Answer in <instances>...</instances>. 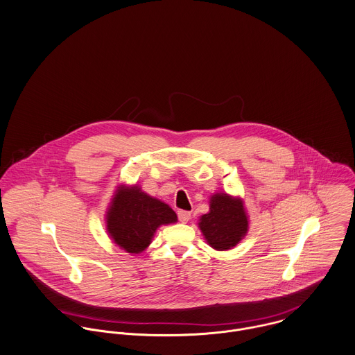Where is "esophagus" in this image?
Masks as SVG:
<instances>
[{"label": "esophagus", "instance_id": "obj_1", "mask_svg": "<svg viewBox=\"0 0 355 355\" xmlns=\"http://www.w3.org/2000/svg\"><path fill=\"white\" fill-rule=\"evenodd\" d=\"M178 216H179V220H180L182 223H187V222L190 220V218H191V214L187 212V211H179V212H178Z\"/></svg>", "mask_w": 355, "mask_h": 355}]
</instances>
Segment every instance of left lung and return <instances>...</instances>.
Listing matches in <instances>:
<instances>
[{
    "label": "left lung",
    "mask_w": 355,
    "mask_h": 355,
    "mask_svg": "<svg viewBox=\"0 0 355 355\" xmlns=\"http://www.w3.org/2000/svg\"><path fill=\"white\" fill-rule=\"evenodd\" d=\"M207 243L215 250L236 246L249 230V216L241 197L215 193L209 197V212L198 220Z\"/></svg>",
    "instance_id": "8db88e82"
}]
</instances>
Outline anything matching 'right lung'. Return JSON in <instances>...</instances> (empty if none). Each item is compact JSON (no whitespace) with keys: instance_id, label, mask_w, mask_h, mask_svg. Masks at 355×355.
<instances>
[{"instance_id":"right-lung-1","label":"right lung","mask_w":355,"mask_h":355,"mask_svg":"<svg viewBox=\"0 0 355 355\" xmlns=\"http://www.w3.org/2000/svg\"><path fill=\"white\" fill-rule=\"evenodd\" d=\"M106 230L112 241L130 254L141 253L158 227L178 222L175 211L148 196L139 184H119L106 212Z\"/></svg>"}]
</instances>
